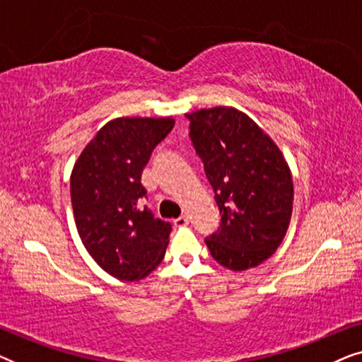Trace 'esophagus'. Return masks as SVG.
I'll return each mask as SVG.
<instances>
[{"mask_svg": "<svg viewBox=\"0 0 362 362\" xmlns=\"http://www.w3.org/2000/svg\"><path fill=\"white\" fill-rule=\"evenodd\" d=\"M187 224H189V217L187 216H181V217H177V219H175L176 227H186Z\"/></svg>", "mask_w": 362, "mask_h": 362, "instance_id": "esophagus-1", "label": "esophagus"}]
</instances>
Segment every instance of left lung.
Segmentation results:
<instances>
[{
    "label": "left lung",
    "instance_id": "8db88e82",
    "mask_svg": "<svg viewBox=\"0 0 362 362\" xmlns=\"http://www.w3.org/2000/svg\"><path fill=\"white\" fill-rule=\"evenodd\" d=\"M187 118L221 212V229L207 237V249L229 270L259 267L288 230L293 209L288 163L264 128L239 108H201Z\"/></svg>",
    "mask_w": 362,
    "mask_h": 362
}]
</instances>
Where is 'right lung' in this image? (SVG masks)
Wrapping results in <instances>:
<instances>
[{"instance_id": "obj_1", "label": "right lung", "mask_w": 362, "mask_h": 362, "mask_svg": "<svg viewBox=\"0 0 362 362\" xmlns=\"http://www.w3.org/2000/svg\"><path fill=\"white\" fill-rule=\"evenodd\" d=\"M173 117H118L98 130L71 173L77 232L93 260L123 281L150 275L170 244V222L141 206V173Z\"/></svg>"}]
</instances>
